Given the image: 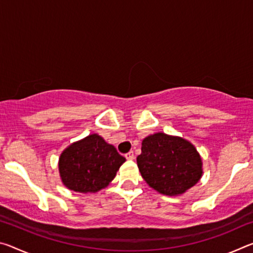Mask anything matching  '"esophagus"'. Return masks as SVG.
I'll return each instance as SVG.
<instances>
[{
  "label": "esophagus",
  "instance_id": "esophagus-1",
  "mask_svg": "<svg viewBox=\"0 0 253 253\" xmlns=\"http://www.w3.org/2000/svg\"><path fill=\"white\" fill-rule=\"evenodd\" d=\"M125 157L127 158V160H134L135 158V155H134V152L132 151H130L129 153H127L126 155H125Z\"/></svg>",
  "mask_w": 253,
  "mask_h": 253
}]
</instances>
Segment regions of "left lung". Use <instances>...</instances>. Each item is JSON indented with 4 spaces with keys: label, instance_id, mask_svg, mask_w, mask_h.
<instances>
[{
    "label": "left lung",
    "instance_id": "1",
    "mask_svg": "<svg viewBox=\"0 0 253 253\" xmlns=\"http://www.w3.org/2000/svg\"><path fill=\"white\" fill-rule=\"evenodd\" d=\"M137 165L153 190L169 196L184 194L203 175L202 157L194 145L165 132L145 137Z\"/></svg>",
    "mask_w": 253,
    "mask_h": 253
}]
</instances>
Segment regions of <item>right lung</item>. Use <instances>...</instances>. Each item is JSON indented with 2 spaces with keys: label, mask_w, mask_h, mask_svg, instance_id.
Segmentation results:
<instances>
[{
  "label": "right lung",
  "mask_w": 253,
  "mask_h": 253,
  "mask_svg": "<svg viewBox=\"0 0 253 253\" xmlns=\"http://www.w3.org/2000/svg\"><path fill=\"white\" fill-rule=\"evenodd\" d=\"M126 158L98 134L70 144L59 157V174L68 190L97 193L109 185Z\"/></svg>",
  "instance_id": "1"
}]
</instances>
